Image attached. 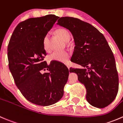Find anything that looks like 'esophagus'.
<instances>
[{
	"label": "esophagus",
	"instance_id": "1",
	"mask_svg": "<svg viewBox=\"0 0 123 123\" xmlns=\"http://www.w3.org/2000/svg\"><path fill=\"white\" fill-rule=\"evenodd\" d=\"M66 66H67V68L69 69V68H70V66H69V64H66Z\"/></svg>",
	"mask_w": 123,
	"mask_h": 123
}]
</instances>
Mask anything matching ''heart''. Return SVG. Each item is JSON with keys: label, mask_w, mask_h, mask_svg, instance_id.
<instances>
[{"label": "heart", "mask_w": 123, "mask_h": 123, "mask_svg": "<svg viewBox=\"0 0 123 123\" xmlns=\"http://www.w3.org/2000/svg\"><path fill=\"white\" fill-rule=\"evenodd\" d=\"M56 33L65 42H68L70 39V34L67 29H64V28H60V29L57 30ZM48 39H49L48 35H45L43 40V49L47 51L49 50ZM70 56V53L67 51H54L48 56V60H49V61H56L59 62V63H68L69 61Z\"/></svg>", "instance_id": "obj_1"}]
</instances>
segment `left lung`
I'll return each mask as SVG.
<instances>
[{
    "mask_svg": "<svg viewBox=\"0 0 123 123\" xmlns=\"http://www.w3.org/2000/svg\"><path fill=\"white\" fill-rule=\"evenodd\" d=\"M57 24L72 34L75 48L71 62L83 69L70 68L78 75L87 90V102L103 108L115 99L118 91V75L115 58L102 33L90 24L74 17L60 18Z\"/></svg>",
    "mask_w": 123,
    "mask_h": 123,
    "instance_id": "1",
    "label": "left lung"
}]
</instances>
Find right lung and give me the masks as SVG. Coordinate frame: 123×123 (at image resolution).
I'll use <instances>...</instances> for the list:
<instances>
[{
	"instance_id": "1",
	"label": "right lung",
	"mask_w": 123,
	"mask_h": 123,
	"mask_svg": "<svg viewBox=\"0 0 123 123\" xmlns=\"http://www.w3.org/2000/svg\"><path fill=\"white\" fill-rule=\"evenodd\" d=\"M59 18L51 14L21 22L8 44L9 68L15 84L27 100L37 105H51L60 100L68 80L65 65L52 62L48 65L43 60V38Z\"/></svg>"
}]
</instances>
